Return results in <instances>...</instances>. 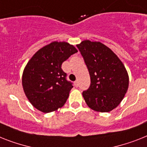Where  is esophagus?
<instances>
[{
	"label": "esophagus",
	"mask_w": 147,
	"mask_h": 147,
	"mask_svg": "<svg viewBox=\"0 0 147 147\" xmlns=\"http://www.w3.org/2000/svg\"><path fill=\"white\" fill-rule=\"evenodd\" d=\"M74 85H75V86L76 87H78V86H79V82L77 80L76 81H75L74 82Z\"/></svg>",
	"instance_id": "esophagus-1"
}]
</instances>
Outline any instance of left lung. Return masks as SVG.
<instances>
[{
  "mask_svg": "<svg viewBox=\"0 0 147 147\" xmlns=\"http://www.w3.org/2000/svg\"><path fill=\"white\" fill-rule=\"evenodd\" d=\"M76 47L88 67L91 84L82 92L92 110L110 112L121 103L129 84L128 72L122 61L111 49L100 42L82 41Z\"/></svg>",
  "mask_w": 147,
  "mask_h": 147,
  "instance_id": "1",
  "label": "left lung"
}]
</instances>
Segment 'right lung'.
<instances>
[{"label": "right lung", "mask_w": 147, "mask_h": 147, "mask_svg": "<svg viewBox=\"0 0 147 147\" xmlns=\"http://www.w3.org/2000/svg\"><path fill=\"white\" fill-rule=\"evenodd\" d=\"M78 51L67 42L54 41L39 49L23 71L22 87L35 108L43 113L64 106L73 88L62 71V63Z\"/></svg>", "instance_id": "obj_1"}]
</instances>
